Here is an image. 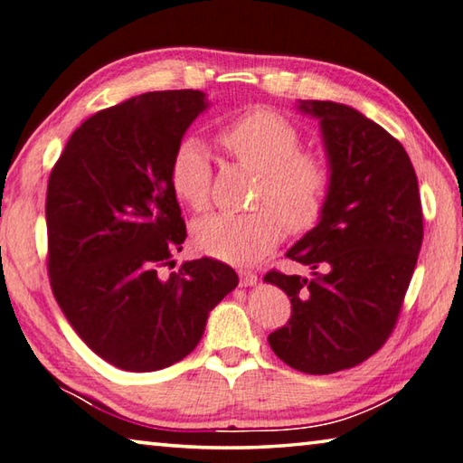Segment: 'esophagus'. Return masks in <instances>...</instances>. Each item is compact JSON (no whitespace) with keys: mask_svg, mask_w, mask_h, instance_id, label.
Segmentation results:
<instances>
[{"mask_svg":"<svg viewBox=\"0 0 463 463\" xmlns=\"http://www.w3.org/2000/svg\"><path fill=\"white\" fill-rule=\"evenodd\" d=\"M239 277H241V285H245V288H250V285L257 283V273L247 271V269H241Z\"/></svg>","mask_w":463,"mask_h":463,"instance_id":"1","label":"esophagus"}]
</instances>
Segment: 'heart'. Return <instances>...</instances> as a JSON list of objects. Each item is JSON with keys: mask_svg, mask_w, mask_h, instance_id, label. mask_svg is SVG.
Here are the masks:
<instances>
[{"mask_svg": "<svg viewBox=\"0 0 463 463\" xmlns=\"http://www.w3.org/2000/svg\"><path fill=\"white\" fill-rule=\"evenodd\" d=\"M222 144L255 172L259 210L249 214L214 213L198 218L192 241L200 253L226 263H253L279 245L285 226L304 232L322 216L332 186V172L324 156L301 151L296 125L273 109L255 107L222 129ZM213 167L204 144L182 139L170 162L174 194L192 210H204L210 200Z\"/></svg>", "mask_w": 463, "mask_h": 463, "instance_id": "obj_1", "label": "heart"}]
</instances>
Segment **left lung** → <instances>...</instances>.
<instances>
[{
	"mask_svg": "<svg viewBox=\"0 0 463 463\" xmlns=\"http://www.w3.org/2000/svg\"><path fill=\"white\" fill-rule=\"evenodd\" d=\"M298 109L319 119L332 186L319 222L288 250L312 277L265 275L291 298L269 346L299 373L332 374L389 340L421 250V198L405 147L381 125L332 100Z\"/></svg>",
	"mask_w": 463,
	"mask_h": 463,
	"instance_id": "obj_1",
	"label": "left lung"
}]
</instances>
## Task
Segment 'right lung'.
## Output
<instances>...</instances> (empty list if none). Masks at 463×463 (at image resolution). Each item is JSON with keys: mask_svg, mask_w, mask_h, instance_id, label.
Wrapping results in <instances>:
<instances>
[{"mask_svg": "<svg viewBox=\"0 0 463 463\" xmlns=\"http://www.w3.org/2000/svg\"><path fill=\"white\" fill-rule=\"evenodd\" d=\"M208 107L203 90H156L95 113L48 180V275L80 340L129 373L172 366L196 348L208 314L239 285L216 259L172 255L186 239L170 184L175 146Z\"/></svg>", "mask_w": 463, "mask_h": 463, "instance_id": "obj_1", "label": "right lung"}]
</instances>
